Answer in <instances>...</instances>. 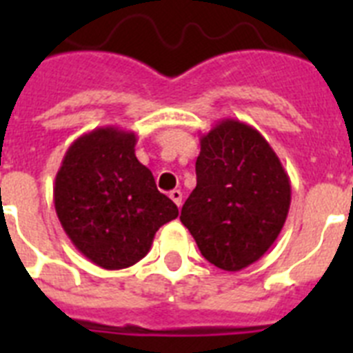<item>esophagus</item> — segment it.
Instances as JSON below:
<instances>
[{
  "mask_svg": "<svg viewBox=\"0 0 353 353\" xmlns=\"http://www.w3.org/2000/svg\"><path fill=\"white\" fill-rule=\"evenodd\" d=\"M170 198L173 199L174 205H176V207L180 208V205H182V192H180L179 189H173V191L170 192Z\"/></svg>",
  "mask_w": 353,
  "mask_h": 353,
  "instance_id": "1",
  "label": "esophagus"
}]
</instances>
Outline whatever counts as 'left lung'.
<instances>
[{
    "label": "left lung",
    "mask_w": 353,
    "mask_h": 353,
    "mask_svg": "<svg viewBox=\"0 0 353 353\" xmlns=\"http://www.w3.org/2000/svg\"><path fill=\"white\" fill-rule=\"evenodd\" d=\"M199 145L196 187L180 221L205 260L236 272L260 260L281 233L292 201L288 173L244 121H217Z\"/></svg>",
    "instance_id": "obj_1"
}]
</instances>
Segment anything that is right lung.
<instances>
[{
    "label": "right lung",
    "instance_id": "obj_1",
    "mask_svg": "<svg viewBox=\"0 0 353 353\" xmlns=\"http://www.w3.org/2000/svg\"><path fill=\"white\" fill-rule=\"evenodd\" d=\"M138 136L99 127L68 146L54 180V208L72 244L102 269L138 263L179 208L136 157Z\"/></svg>",
    "mask_w": 353,
    "mask_h": 353
}]
</instances>
